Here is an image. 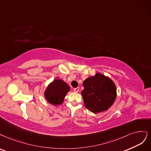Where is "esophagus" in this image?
<instances>
[{"instance_id":"obj_1","label":"esophagus","mask_w":151,"mask_h":151,"mask_svg":"<svg viewBox=\"0 0 151 151\" xmlns=\"http://www.w3.org/2000/svg\"><path fill=\"white\" fill-rule=\"evenodd\" d=\"M79 88H78V87H77V88H74L73 89V90H74V91L75 92H76V93H78V92L79 91Z\"/></svg>"}]
</instances>
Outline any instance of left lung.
Listing matches in <instances>:
<instances>
[{"label": "left lung", "mask_w": 151, "mask_h": 151, "mask_svg": "<svg viewBox=\"0 0 151 151\" xmlns=\"http://www.w3.org/2000/svg\"><path fill=\"white\" fill-rule=\"evenodd\" d=\"M81 91L85 107L94 114L108 110L113 105L116 97L114 82L110 78L97 73L95 76L86 78Z\"/></svg>", "instance_id": "8db88e82"}]
</instances>
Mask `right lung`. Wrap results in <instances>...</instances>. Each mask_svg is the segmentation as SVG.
<instances>
[{"label": "right lung", "mask_w": 151, "mask_h": 151, "mask_svg": "<svg viewBox=\"0 0 151 151\" xmlns=\"http://www.w3.org/2000/svg\"><path fill=\"white\" fill-rule=\"evenodd\" d=\"M70 90V86L66 83L61 79H56L47 86L45 91V99L51 105H61Z\"/></svg>", "instance_id": "add662e5"}]
</instances>
